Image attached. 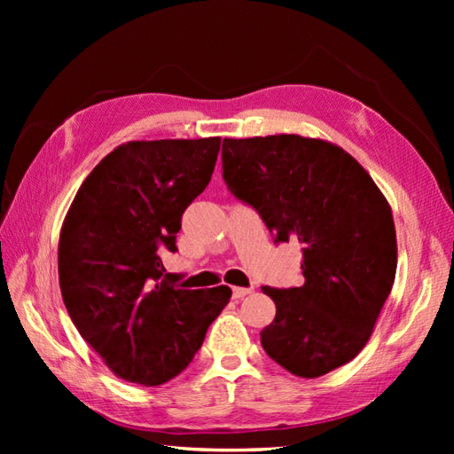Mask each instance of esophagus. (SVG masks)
<instances>
[{"label": "esophagus", "mask_w": 454, "mask_h": 454, "mask_svg": "<svg viewBox=\"0 0 454 454\" xmlns=\"http://www.w3.org/2000/svg\"><path fill=\"white\" fill-rule=\"evenodd\" d=\"M252 292H254L252 287H232V297L240 299V297H246V295L252 294Z\"/></svg>", "instance_id": "esophagus-1"}]
</instances>
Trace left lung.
Segmentation results:
<instances>
[{"label": "left lung", "mask_w": 454, "mask_h": 454, "mask_svg": "<svg viewBox=\"0 0 454 454\" xmlns=\"http://www.w3.org/2000/svg\"><path fill=\"white\" fill-rule=\"evenodd\" d=\"M222 157L232 195L254 206L278 242L303 246V286L261 287L277 305L261 345L303 379L348 364L367 345L395 278L387 197L358 160L320 138H225Z\"/></svg>", "instance_id": "8db88e82"}]
</instances>
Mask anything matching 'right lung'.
I'll use <instances>...</instances> for the list:
<instances>
[{
    "label": "right lung",
    "mask_w": 454,
    "mask_h": 454,
    "mask_svg": "<svg viewBox=\"0 0 454 454\" xmlns=\"http://www.w3.org/2000/svg\"><path fill=\"white\" fill-rule=\"evenodd\" d=\"M222 138L127 142L81 184L59 240L64 305L119 379L159 387L180 375L229 303V286L176 290L182 214L210 184Z\"/></svg>",
    "instance_id": "1"
}]
</instances>
